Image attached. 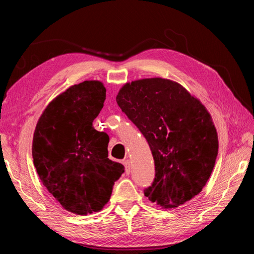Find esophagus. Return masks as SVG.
Here are the masks:
<instances>
[{"label": "esophagus", "mask_w": 254, "mask_h": 254, "mask_svg": "<svg viewBox=\"0 0 254 254\" xmlns=\"http://www.w3.org/2000/svg\"><path fill=\"white\" fill-rule=\"evenodd\" d=\"M123 164H124L125 166V171H126V174H130V171H131V164H130V161L129 160H125L124 162H123Z\"/></svg>", "instance_id": "obj_1"}]
</instances>
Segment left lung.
<instances>
[{"label": "left lung", "instance_id": "1", "mask_svg": "<svg viewBox=\"0 0 254 254\" xmlns=\"http://www.w3.org/2000/svg\"><path fill=\"white\" fill-rule=\"evenodd\" d=\"M117 103L147 140L156 177L144 195L164 209L202 190L218 153L210 112L180 83L161 77L126 82Z\"/></svg>", "mask_w": 254, "mask_h": 254}]
</instances>
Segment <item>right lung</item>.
<instances>
[{"label":"right lung","mask_w":254,"mask_h":254,"mask_svg":"<svg viewBox=\"0 0 254 254\" xmlns=\"http://www.w3.org/2000/svg\"><path fill=\"white\" fill-rule=\"evenodd\" d=\"M105 99L102 81L74 84L47 106L34 132L38 176L64 209L77 215L103 210L124 173L108 158V134L92 125Z\"/></svg>","instance_id":"right-lung-1"}]
</instances>
